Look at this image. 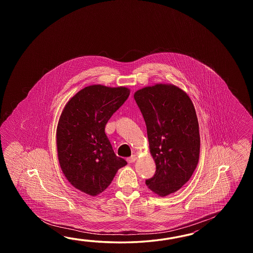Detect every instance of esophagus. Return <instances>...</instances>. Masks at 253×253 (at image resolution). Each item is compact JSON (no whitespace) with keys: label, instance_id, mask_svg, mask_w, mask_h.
Listing matches in <instances>:
<instances>
[{"label":"esophagus","instance_id":"esophagus-1","mask_svg":"<svg viewBox=\"0 0 253 253\" xmlns=\"http://www.w3.org/2000/svg\"><path fill=\"white\" fill-rule=\"evenodd\" d=\"M136 159H137V156L134 155V156H130V157L127 158V162H128L129 164H131V163H134Z\"/></svg>","mask_w":253,"mask_h":253}]
</instances>
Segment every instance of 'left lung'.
<instances>
[{"label": "left lung", "instance_id": "obj_1", "mask_svg": "<svg viewBox=\"0 0 253 253\" xmlns=\"http://www.w3.org/2000/svg\"><path fill=\"white\" fill-rule=\"evenodd\" d=\"M134 98L156 162V172L145 184L164 197L187 183L198 164L199 125L194 104L181 88L166 84L139 89Z\"/></svg>", "mask_w": 253, "mask_h": 253}]
</instances>
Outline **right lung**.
I'll return each mask as SVG.
<instances>
[{"label": "right lung", "mask_w": 253, "mask_h": 253, "mask_svg": "<svg viewBox=\"0 0 253 253\" xmlns=\"http://www.w3.org/2000/svg\"><path fill=\"white\" fill-rule=\"evenodd\" d=\"M129 94L124 86H86L67 103L59 118V165L68 181L85 194L102 193L119 168L127 165L114 153L105 126Z\"/></svg>", "instance_id": "obj_1"}]
</instances>
